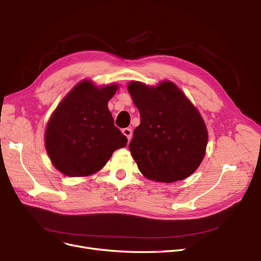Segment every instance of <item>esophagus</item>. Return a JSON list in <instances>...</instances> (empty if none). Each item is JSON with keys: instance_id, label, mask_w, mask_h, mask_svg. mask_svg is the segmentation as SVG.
I'll list each match as a JSON object with an SVG mask.
<instances>
[{"instance_id": "obj_1", "label": "esophagus", "mask_w": 261, "mask_h": 261, "mask_svg": "<svg viewBox=\"0 0 261 261\" xmlns=\"http://www.w3.org/2000/svg\"><path fill=\"white\" fill-rule=\"evenodd\" d=\"M121 131H122V133L125 136V138L128 139V141H130L131 138H132V129H131V128H124V129H122Z\"/></svg>"}]
</instances>
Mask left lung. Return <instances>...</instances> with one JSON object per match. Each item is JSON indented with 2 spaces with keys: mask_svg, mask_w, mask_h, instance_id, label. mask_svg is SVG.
I'll use <instances>...</instances> for the list:
<instances>
[{
  "mask_svg": "<svg viewBox=\"0 0 261 261\" xmlns=\"http://www.w3.org/2000/svg\"><path fill=\"white\" fill-rule=\"evenodd\" d=\"M127 88L141 116L129 149L142 174L162 182L190 176L205 156L208 139L199 111L170 81L156 87L130 82Z\"/></svg>",
  "mask_w": 261,
  "mask_h": 261,
  "instance_id": "left-lung-1",
  "label": "left lung"
}]
</instances>
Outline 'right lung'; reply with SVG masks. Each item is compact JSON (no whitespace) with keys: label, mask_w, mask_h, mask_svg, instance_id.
Segmentation results:
<instances>
[{"label":"right lung","mask_w":261,"mask_h":261,"mask_svg":"<svg viewBox=\"0 0 261 261\" xmlns=\"http://www.w3.org/2000/svg\"><path fill=\"white\" fill-rule=\"evenodd\" d=\"M117 84L96 87L77 84L57 106L45 132V146L54 167L66 176H89L100 171L113 152L127 145L108 108Z\"/></svg>","instance_id":"add662e5"}]
</instances>
